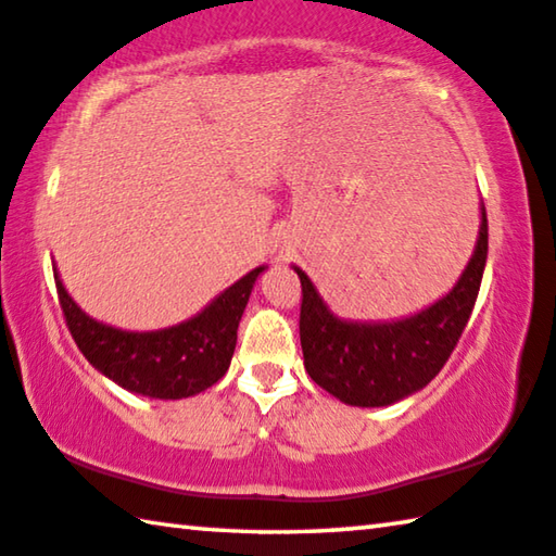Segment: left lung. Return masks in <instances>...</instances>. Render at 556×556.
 I'll use <instances>...</instances> for the list:
<instances>
[{
	"label": "left lung",
	"mask_w": 556,
	"mask_h": 556,
	"mask_svg": "<svg viewBox=\"0 0 556 556\" xmlns=\"http://www.w3.org/2000/svg\"><path fill=\"white\" fill-rule=\"evenodd\" d=\"M488 260V218L481 203V228L466 269L448 294L397 321H348L331 306L304 269L301 279L299 336L312 380L351 407H390L437 378L473 312Z\"/></svg>",
	"instance_id": "8db88e82"
}]
</instances>
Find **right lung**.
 <instances>
[{
    "instance_id": "1",
    "label": "right lung",
    "mask_w": 556,
    "mask_h": 556,
    "mask_svg": "<svg viewBox=\"0 0 556 556\" xmlns=\"http://www.w3.org/2000/svg\"><path fill=\"white\" fill-rule=\"evenodd\" d=\"M255 267L186 321L159 331H125L88 316L63 287L55 289L68 331L98 372L127 392L152 400H184L213 388L230 368L238 326L257 277Z\"/></svg>"
}]
</instances>
